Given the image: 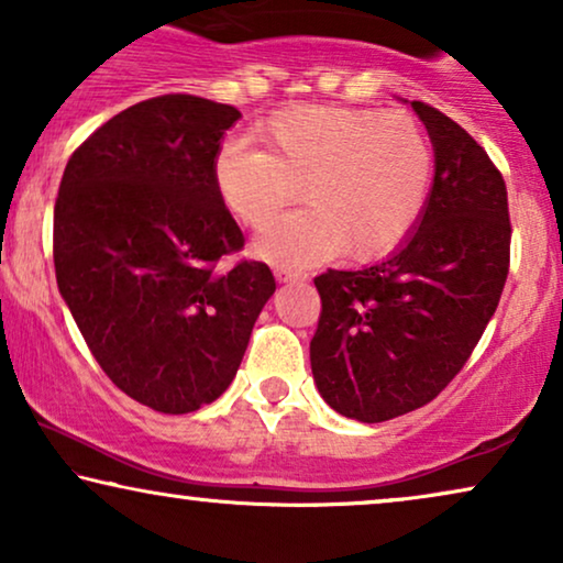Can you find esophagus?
I'll return each mask as SVG.
<instances>
[{
	"mask_svg": "<svg viewBox=\"0 0 563 563\" xmlns=\"http://www.w3.org/2000/svg\"><path fill=\"white\" fill-rule=\"evenodd\" d=\"M274 276L279 282H284V284H289V282H297V279H302V274H297V272H289V268H284V266H276L274 268Z\"/></svg>",
	"mask_w": 563,
	"mask_h": 563,
	"instance_id": "34e87169",
	"label": "esophagus"
}]
</instances>
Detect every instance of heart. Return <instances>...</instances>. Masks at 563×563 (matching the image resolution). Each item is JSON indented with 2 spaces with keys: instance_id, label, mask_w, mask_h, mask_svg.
<instances>
[{
  "instance_id": "1",
  "label": "heart",
  "mask_w": 563,
  "mask_h": 563,
  "mask_svg": "<svg viewBox=\"0 0 563 563\" xmlns=\"http://www.w3.org/2000/svg\"><path fill=\"white\" fill-rule=\"evenodd\" d=\"M261 148L228 143L214 158V189L230 214L266 228L305 195L310 207L274 222L256 251L307 266L345 251L389 256L412 235L433 187L430 137L407 112L299 104L256 128Z\"/></svg>"
}]
</instances>
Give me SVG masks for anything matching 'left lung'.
Segmentation results:
<instances>
[{
    "mask_svg": "<svg viewBox=\"0 0 563 563\" xmlns=\"http://www.w3.org/2000/svg\"><path fill=\"white\" fill-rule=\"evenodd\" d=\"M435 176L418 230L382 264L328 268L312 376L335 412L384 422L428 405L472 356L510 272L507 187L487 151L415 99Z\"/></svg>",
    "mask_w": 563,
    "mask_h": 563,
    "instance_id": "obj_1",
    "label": "left lung"
}]
</instances>
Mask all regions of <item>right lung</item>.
I'll return each instance as SVG.
<instances>
[{
	"label": "right lung",
	"mask_w": 563,
	"mask_h": 563,
	"mask_svg": "<svg viewBox=\"0 0 563 563\" xmlns=\"http://www.w3.org/2000/svg\"><path fill=\"white\" fill-rule=\"evenodd\" d=\"M241 112L191 95L137 102L68 158L53 264L91 356L135 402L184 415L230 387L274 295L261 261L225 264L245 238L214 189Z\"/></svg>",
	"instance_id": "add662e5"
}]
</instances>
